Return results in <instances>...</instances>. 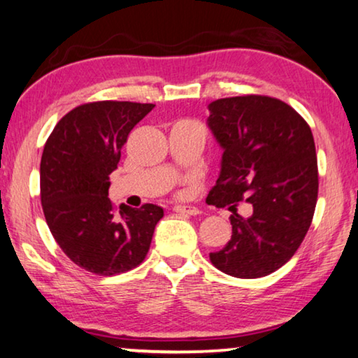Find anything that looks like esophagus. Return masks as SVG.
<instances>
[{
	"label": "esophagus",
	"mask_w": 358,
	"mask_h": 358,
	"mask_svg": "<svg viewBox=\"0 0 358 358\" xmlns=\"http://www.w3.org/2000/svg\"><path fill=\"white\" fill-rule=\"evenodd\" d=\"M173 210L179 214H187V216H196V214H200V210L192 205H176Z\"/></svg>",
	"instance_id": "obj_1"
}]
</instances>
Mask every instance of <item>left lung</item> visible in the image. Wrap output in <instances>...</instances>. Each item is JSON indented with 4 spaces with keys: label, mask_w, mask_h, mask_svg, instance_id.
I'll return each mask as SVG.
<instances>
[{
    "label": "left lung",
    "mask_w": 358,
    "mask_h": 358,
    "mask_svg": "<svg viewBox=\"0 0 358 358\" xmlns=\"http://www.w3.org/2000/svg\"><path fill=\"white\" fill-rule=\"evenodd\" d=\"M208 108L224 153L206 201L234 213L232 238L210 261L236 278L266 277L294 256L312 224L318 168L310 126L268 96L217 99ZM243 199L253 206L250 218L236 213Z\"/></svg>",
    "instance_id": "8db88e82"
}]
</instances>
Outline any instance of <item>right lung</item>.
<instances>
[{"label":"right lung","instance_id":"obj_1","mask_svg":"<svg viewBox=\"0 0 358 358\" xmlns=\"http://www.w3.org/2000/svg\"><path fill=\"white\" fill-rule=\"evenodd\" d=\"M153 103L99 101L60 118L40 164L41 205L48 227L71 262L96 275L128 272L145 259L160 206L115 210L108 176L118 166L131 129Z\"/></svg>","mask_w":358,"mask_h":358}]
</instances>
